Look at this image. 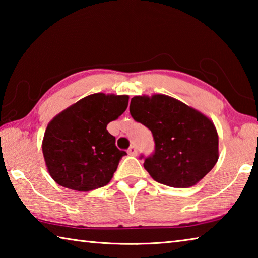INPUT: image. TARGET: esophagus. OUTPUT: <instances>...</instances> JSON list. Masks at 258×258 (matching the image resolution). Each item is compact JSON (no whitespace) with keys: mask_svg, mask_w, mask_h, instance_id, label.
Here are the masks:
<instances>
[{"mask_svg":"<svg viewBox=\"0 0 258 258\" xmlns=\"http://www.w3.org/2000/svg\"><path fill=\"white\" fill-rule=\"evenodd\" d=\"M127 152H128V155H130V156H137V154H138L137 146H131V147L128 148Z\"/></svg>","mask_w":258,"mask_h":258,"instance_id":"1","label":"esophagus"}]
</instances>
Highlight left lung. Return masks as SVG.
Wrapping results in <instances>:
<instances>
[{
	"instance_id": "left-lung-1",
	"label": "left lung",
	"mask_w": 258,
	"mask_h": 258,
	"mask_svg": "<svg viewBox=\"0 0 258 258\" xmlns=\"http://www.w3.org/2000/svg\"><path fill=\"white\" fill-rule=\"evenodd\" d=\"M130 113L149 128L155 150L141 155L155 181L173 187H189L207 175L218 159V135L203 113L163 94L134 97Z\"/></svg>"
}]
</instances>
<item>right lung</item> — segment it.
Wrapping results in <instances>:
<instances>
[{"label": "right lung", "instance_id": "obj_1", "mask_svg": "<svg viewBox=\"0 0 258 258\" xmlns=\"http://www.w3.org/2000/svg\"><path fill=\"white\" fill-rule=\"evenodd\" d=\"M127 95L95 93L60 112L47 125L43 156L59 185L90 191L107 185L126 151L116 147L107 125L123 113Z\"/></svg>", "mask_w": 258, "mask_h": 258}]
</instances>
